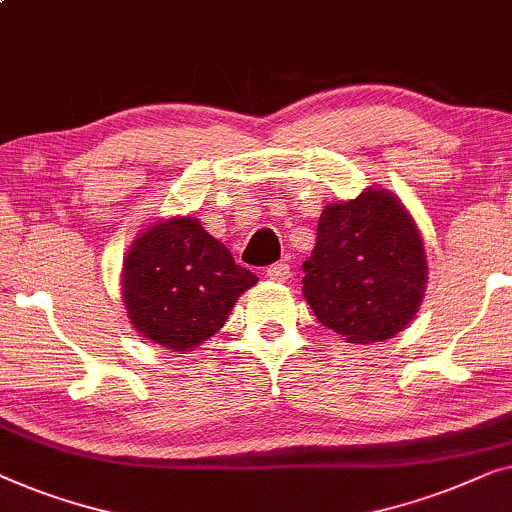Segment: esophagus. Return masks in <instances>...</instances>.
<instances>
[{
    "mask_svg": "<svg viewBox=\"0 0 512 512\" xmlns=\"http://www.w3.org/2000/svg\"><path fill=\"white\" fill-rule=\"evenodd\" d=\"M266 276H269L271 280H278V283H283V280L292 276V269H290V264H287V262H276V264H271L269 269H266Z\"/></svg>",
    "mask_w": 512,
    "mask_h": 512,
    "instance_id": "esophagus-1",
    "label": "esophagus"
}]
</instances>
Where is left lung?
Returning a JSON list of instances; mask_svg holds the SVG:
<instances>
[{
	"label": "left lung",
	"mask_w": 512,
	"mask_h": 512,
	"mask_svg": "<svg viewBox=\"0 0 512 512\" xmlns=\"http://www.w3.org/2000/svg\"><path fill=\"white\" fill-rule=\"evenodd\" d=\"M304 273V294L322 325L350 343H376L413 320L427 257L401 201L387 190H366L322 211Z\"/></svg>",
	"instance_id": "8db88e82"
}]
</instances>
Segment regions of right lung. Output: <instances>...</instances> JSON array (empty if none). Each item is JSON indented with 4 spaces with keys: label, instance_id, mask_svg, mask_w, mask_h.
<instances>
[{
    "label": "right lung",
    "instance_id": "obj_1",
    "mask_svg": "<svg viewBox=\"0 0 512 512\" xmlns=\"http://www.w3.org/2000/svg\"><path fill=\"white\" fill-rule=\"evenodd\" d=\"M255 283V273L236 264L197 218L150 227L122 266V297L132 325L176 352L211 338Z\"/></svg>",
    "mask_w": 512,
    "mask_h": 512
}]
</instances>
